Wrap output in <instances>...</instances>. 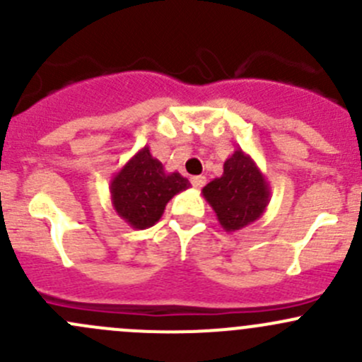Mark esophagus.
Listing matches in <instances>:
<instances>
[{"label": "esophagus", "instance_id": "34e87169", "mask_svg": "<svg viewBox=\"0 0 362 362\" xmlns=\"http://www.w3.org/2000/svg\"><path fill=\"white\" fill-rule=\"evenodd\" d=\"M191 184L194 185L196 189H202L204 184H206V177H203V175H198V177H192L191 178Z\"/></svg>", "mask_w": 362, "mask_h": 362}]
</instances>
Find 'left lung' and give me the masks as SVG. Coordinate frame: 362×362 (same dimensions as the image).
<instances>
[{"mask_svg": "<svg viewBox=\"0 0 362 362\" xmlns=\"http://www.w3.org/2000/svg\"><path fill=\"white\" fill-rule=\"evenodd\" d=\"M203 198L228 233L240 231L261 218L272 199V189L255 160L236 148L226 159L222 177L203 187Z\"/></svg>", "mask_w": 362, "mask_h": 362, "instance_id": "1", "label": "left lung"}]
</instances>
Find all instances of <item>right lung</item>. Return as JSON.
Instances as JSON below:
<instances>
[{
  "label": "right lung",
  "instance_id": "obj_1",
  "mask_svg": "<svg viewBox=\"0 0 362 362\" xmlns=\"http://www.w3.org/2000/svg\"><path fill=\"white\" fill-rule=\"evenodd\" d=\"M189 185L178 171L168 173L145 145L112 177V206L131 228L147 229L163 217L168 202Z\"/></svg>",
  "mask_w": 362,
  "mask_h": 362
}]
</instances>
